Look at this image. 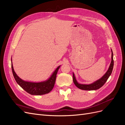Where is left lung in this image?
I'll return each mask as SVG.
<instances>
[{
    "instance_id": "obj_1",
    "label": "left lung",
    "mask_w": 125,
    "mask_h": 125,
    "mask_svg": "<svg viewBox=\"0 0 125 125\" xmlns=\"http://www.w3.org/2000/svg\"><path fill=\"white\" fill-rule=\"evenodd\" d=\"M113 66H114V60H113V53L112 51V60H111L110 66L109 67L108 70L103 77H102L101 78H100V79H99V80H97V81L94 82L91 84H79L77 82V81L76 80V79L75 78L74 74L73 73V81L74 84L75 85V86L78 87L79 89L83 90L91 91V90H96L99 89L105 84V83L107 81L109 77L110 76L111 74H112L113 69Z\"/></svg>"
}]
</instances>
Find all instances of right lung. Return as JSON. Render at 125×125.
Masks as SVG:
<instances>
[{
	"instance_id": "1",
	"label": "right lung",
	"mask_w": 125,
	"mask_h": 125,
	"mask_svg": "<svg viewBox=\"0 0 125 125\" xmlns=\"http://www.w3.org/2000/svg\"><path fill=\"white\" fill-rule=\"evenodd\" d=\"M60 67V66L57 68L56 69L51 75V77L46 81L41 82H28L22 80L15 73L12 63V58H11V68H12V71L14 79L16 80L17 83L22 89L31 95H41L50 93L54 86L56 75Z\"/></svg>"
}]
</instances>
